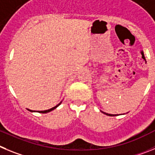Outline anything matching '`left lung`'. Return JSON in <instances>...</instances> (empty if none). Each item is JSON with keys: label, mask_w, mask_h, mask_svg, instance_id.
Masks as SVG:
<instances>
[{"label": "left lung", "mask_w": 155, "mask_h": 155, "mask_svg": "<svg viewBox=\"0 0 155 155\" xmlns=\"http://www.w3.org/2000/svg\"><path fill=\"white\" fill-rule=\"evenodd\" d=\"M104 114H107V115H108V116H114V115H113V114H106V113H104ZM115 116H116V115H115Z\"/></svg>", "instance_id": "obj_1"}]
</instances>
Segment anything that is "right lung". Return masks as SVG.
Here are the masks:
<instances>
[{
	"label": "right lung",
	"instance_id": "add662e5",
	"mask_svg": "<svg viewBox=\"0 0 155 155\" xmlns=\"http://www.w3.org/2000/svg\"><path fill=\"white\" fill-rule=\"evenodd\" d=\"M60 104H61V103H60ZM60 104H58V105H57V106H55V107H52V108H51V109H49V110H43V111H38V113H41V114H46V113H48V112H50V111L53 110L54 109H55V108H56L57 107H58V106H59V105H60Z\"/></svg>",
	"mask_w": 155,
	"mask_h": 155
}]
</instances>
